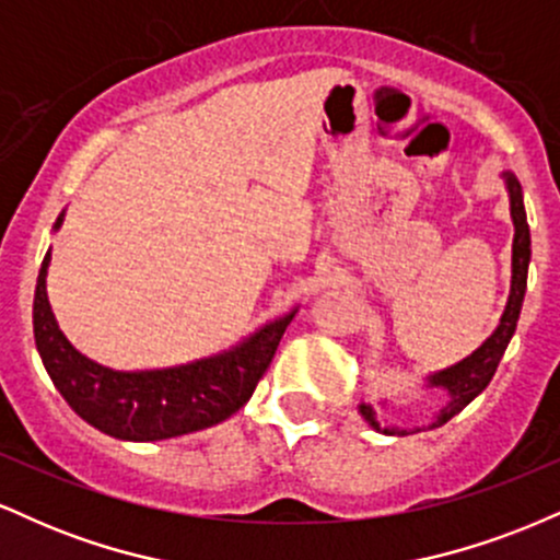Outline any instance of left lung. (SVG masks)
<instances>
[{
  "label": "left lung",
  "instance_id": "obj_1",
  "mask_svg": "<svg viewBox=\"0 0 560 560\" xmlns=\"http://www.w3.org/2000/svg\"><path fill=\"white\" fill-rule=\"evenodd\" d=\"M508 199H511V218H513V258H511V294H508L505 311L500 316L498 329L481 342V347L464 358L460 363L450 365L445 371H436V374L427 376V387H440L450 395V400L442 405V410L436 413L432 427H442L453 419L455 413L466 408L474 397L479 395L487 384L492 382L494 371H498L500 358H503L508 342H511L513 331H516L518 313H522V302L526 292V273H529V258H532V236H529V223H526V210H524V195L522 184L513 173H503ZM361 416L369 421V427H374L376 432L384 434H408L405 429L395 427H382L376 421V410L371 405L361 402L358 405Z\"/></svg>",
  "mask_w": 560,
  "mask_h": 560
}]
</instances>
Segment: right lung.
<instances>
[{
  "label": "right lung",
  "instance_id": "right-lung-1",
  "mask_svg": "<svg viewBox=\"0 0 560 560\" xmlns=\"http://www.w3.org/2000/svg\"><path fill=\"white\" fill-rule=\"evenodd\" d=\"M62 210L55 231L62 226ZM44 255L34 294V337L49 378L66 402L100 432L128 442H155L215 427L253 397L271 365L294 311L266 324L231 350L202 361L152 371H115L81 355L57 326L47 298Z\"/></svg>",
  "mask_w": 560,
  "mask_h": 560
}]
</instances>
